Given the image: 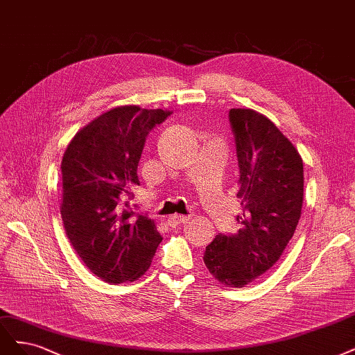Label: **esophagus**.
Listing matches in <instances>:
<instances>
[{"label": "esophagus", "instance_id": "1", "mask_svg": "<svg viewBox=\"0 0 355 355\" xmlns=\"http://www.w3.org/2000/svg\"><path fill=\"white\" fill-rule=\"evenodd\" d=\"M188 222V217L187 216H180V214H175V216H170L167 217V225L170 227H176L179 225H183Z\"/></svg>", "mask_w": 355, "mask_h": 355}]
</instances>
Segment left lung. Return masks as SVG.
<instances>
[{"label":"left lung","mask_w":355,"mask_h":355,"mask_svg":"<svg viewBox=\"0 0 355 355\" xmlns=\"http://www.w3.org/2000/svg\"><path fill=\"white\" fill-rule=\"evenodd\" d=\"M241 213L235 235H217L204 263L220 284L242 288L280 259L301 217L304 166L300 153L273 121L251 108H232Z\"/></svg>","instance_id":"8db88e82"}]
</instances>
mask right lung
<instances>
[{
    "mask_svg": "<svg viewBox=\"0 0 355 355\" xmlns=\"http://www.w3.org/2000/svg\"><path fill=\"white\" fill-rule=\"evenodd\" d=\"M170 114L139 105L112 108L82 128L63 155L60 211L66 235L85 266L108 284L139 279L163 239L154 220L120 202L139 185L146 135Z\"/></svg>",
    "mask_w": 355,
    "mask_h": 355,
    "instance_id": "1",
    "label": "right lung"
}]
</instances>
